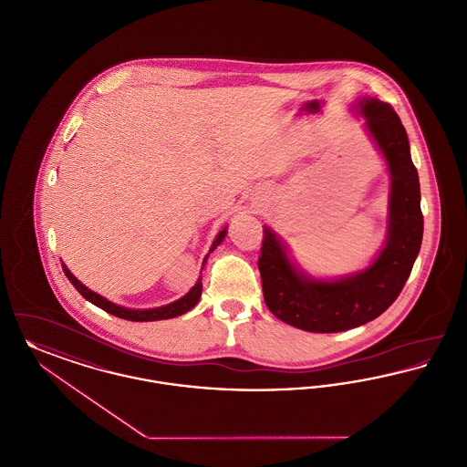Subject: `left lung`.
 <instances>
[{"instance_id": "left-lung-1", "label": "left lung", "mask_w": 467, "mask_h": 467, "mask_svg": "<svg viewBox=\"0 0 467 467\" xmlns=\"http://www.w3.org/2000/svg\"><path fill=\"white\" fill-rule=\"evenodd\" d=\"M359 108L391 172L388 240L374 265L342 280H312L293 266L274 233L263 229L257 266L265 302L280 321L305 331H346L379 317L400 295L421 247L420 182L406 129L378 99H365Z\"/></svg>"}]
</instances>
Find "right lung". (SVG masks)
I'll use <instances>...</instances> for the list:
<instances>
[{
	"label": "right lung",
	"instance_id": "obj_1",
	"mask_svg": "<svg viewBox=\"0 0 467 467\" xmlns=\"http://www.w3.org/2000/svg\"><path fill=\"white\" fill-rule=\"evenodd\" d=\"M225 229L223 231H220L219 236L215 238V242H213V245L210 248V252H213L217 245L222 244V240H223V236H225ZM208 257V255H206ZM206 257H204V261H206ZM204 265V263H202ZM63 272L67 275V278L70 280V284L83 295L84 298L88 300V302L93 303V305H97L99 308H102V310H106V312H109L112 316H116V317H121V319H127V321H161V319H171V317H176V316H182V314H185V312H189L191 308L195 306V303L199 302V298H201V291H202V282H201V278L195 282V285H193L192 289L183 296V298H180L178 302L169 303V305H165V306H159V308H148V310H132V308H123V306H119V305H114V303H110L109 300H106V298H102L100 295H97V293H93V291H89L86 285H83L74 275L70 274L68 270H67V266L63 265Z\"/></svg>",
	"mask_w": 467,
	"mask_h": 467
}]
</instances>
